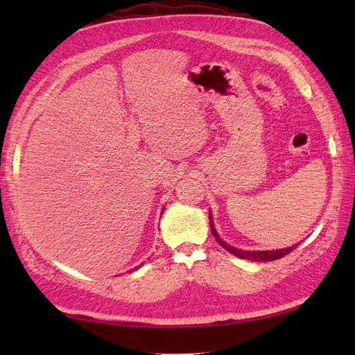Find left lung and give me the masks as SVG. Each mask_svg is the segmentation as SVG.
Segmentation results:
<instances>
[{"label": "left lung", "instance_id": "1", "mask_svg": "<svg viewBox=\"0 0 355 355\" xmlns=\"http://www.w3.org/2000/svg\"><path fill=\"white\" fill-rule=\"evenodd\" d=\"M209 218H210V230H212L215 239L218 241V244H220L223 248H225V250H227L229 253L238 256V258H243V259H247V261H256V262L276 261V259L284 258L285 254L291 253V252L294 250V248L297 247V245H293V247H288V248H282V250H273V252H268V250H267V252H245V250H238V248L230 247V245L225 244L224 241H223L220 236H218V233H216V230H215V227H214V224H212V216L209 215Z\"/></svg>", "mask_w": 355, "mask_h": 355}]
</instances>
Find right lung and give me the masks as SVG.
I'll return each mask as SVG.
<instances>
[{
  "label": "right lung",
  "instance_id": "right-lung-1",
  "mask_svg": "<svg viewBox=\"0 0 355 355\" xmlns=\"http://www.w3.org/2000/svg\"><path fill=\"white\" fill-rule=\"evenodd\" d=\"M137 268H139V267H137Z\"/></svg>",
  "mask_w": 355,
  "mask_h": 355
}]
</instances>
